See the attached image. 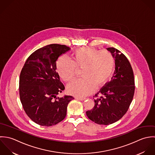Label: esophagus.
<instances>
[{
	"instance_id": "34e87169",
	"label": "esophagus",
	"mask_w": 155,
	"mask_h": 155,
	"mask_svg": "<svg viewBox=\"0 0 155 155\" xmlns=\"http://www.w3.org/2000/svg\"><path fill=\"white\" fill-rule=\"evenodd\" d=\"M75 99H78V100H80V101H84V100L86 99V98L81 97H75Z\"/></svg>"
}]
</instances>
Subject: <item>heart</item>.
Wrapping results in <instances>:
<instances>
[{"mask_svg": "<svg viewBox=\"0 0 155 155\" xmlns=\"http://www.w3.org/2000/svg\"><path fill=\"white\" fill-rule=\"evenodd\" d=\"M71 61L61 56L56 62V69L64 81L72 80L76 75L77 68H83V78L74 80L67 87L68 91L75 96L84 97L92 93L96 86L105 84L113 74L115 60L107 50H101L93 47H81L75 50Z\"/></svg>", "mask_w": 155, "mask_h": 155, "instance_id": "1", "label": "heart"}]
</instances>
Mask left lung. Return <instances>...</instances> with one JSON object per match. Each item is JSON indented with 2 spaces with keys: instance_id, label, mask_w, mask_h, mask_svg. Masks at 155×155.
<instances>
[{
  "instance_id": "obj_1",
  "label": "left lung",
  "mask_w": 155,
  "mask_h": 155,
  "mask_svg": "<svg viewBox=\"0 0 155 155\" xmlns=\"http://www.w3.org/2000/svg\"><path fill=\"white\" fill-rule=\"evenodd\" d=\"M107 50L115 58V71L111 80L97 93L101 96L94 99V107L86 111L90 120L104 125L113 124L124 116L135 91L134 72L126 57L115 48L110 47ZM97 94H95L96 97Z\"/></svg>"
}]
</instances>
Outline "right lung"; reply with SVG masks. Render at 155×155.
Listing matches in <instances>:
<instances>
[{
	"instance_id": "right-lung-1",
	"label": "right lung",
	"mask_w": 155,
	"mask_h": 155,
	"mask_svg": "<svg viewBox=\"0 0 155 155\" xmlns=\"http://www.w3.org/2000/svg\"><path fill=\"white\" fill-rule=\"evenodd\" d=\"M70 49L61 44L46 45L34 51L21 69L19 81L21 102L29 117L41 126H51L62 121L68 104L74 99L71 96H58L64 86L56 72V61Z\"/></svg>"
}]
</instances>
